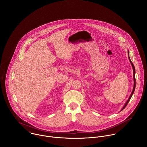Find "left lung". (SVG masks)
<instances>
[{"label": "left lung", "mask_w": 147, "mask_h": 147, "mask_svg": "<svg viewBox=\"0 0 147 147\" xmlns=\"http://www.w3.org/2000/svg\"><path fill=\"white\" fill-rule=\"evenodd\" d=\"M128 59H129V62L131 63V64L132 67V69H133V74H134V75H133V77H134V88H133V90H132V93H131V95H130L129 97L128 98V100H127V101H126V104H125V105L123 106V108L121 109V111H122V110H123L126 107V106H127V105L128 104V102L129 101V100H130V99H131V98L132 96L133 95V94H134V91H135V86H136V80H135V67H134V65L133 63H132V62H131V59H130V58H129V51H128Z\"/></svg>", "instance_id": "8db88e82"}]
</instances>
